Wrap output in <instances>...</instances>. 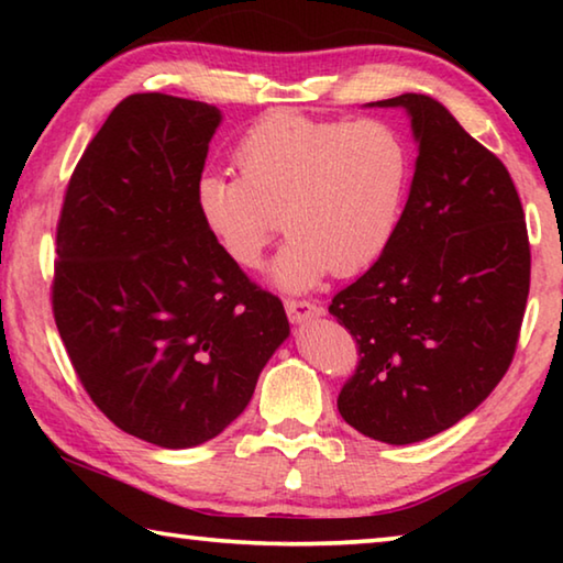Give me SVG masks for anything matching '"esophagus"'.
Instances as JSON below:
<instances>
[{"mask_svg": "<svg viewBox=\"0 0 563 563\" xmlns=\"http://www.w3.org/2000/svg\"><path fill=\"white\" fill-rule=\"evenodd\" d=\"M285 312L292 322H308L322 316V308L310 300H285Z\"/></svg>", "mask_w": 563, "mask_h": 563, "instance_id": "esophagus-1", "label": "esophagus"}]
</instances>
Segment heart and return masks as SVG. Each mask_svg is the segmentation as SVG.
<instances>
[{
  "instance_id": "heart-1",
  "label": "heart",
  "mask_w": 563,
  "mask_h": 563,
  "mask_svg": "<svg viewBox=\"0 0 563 563\" xmlns=\"http://www.w3.org/2000/svg\"><path fill=\"white\" fill-rule=\"evenodd\" d=\"M233 156L241 176L198 178V216L243 268L261 263L285 221L290 241L271 265L273 283L285 290H308L330 271L347 278L373 265L399 223L412 170L402 133L389 123L300 111L265 113Z\"/></svg>"
}]
</instances>
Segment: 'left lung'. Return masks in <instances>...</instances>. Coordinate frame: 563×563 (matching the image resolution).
Here are the masks:
<instances>
[{
	"mask_svg": "<svg viewBox=\"0 0 563 563\" xmlns=\"http://www.w3.org/2000/svg\"><path fill=\"white\" fill-rule=\"evenodd\" d=\"M369 107L405 109L419 156L383 255L330 302L360 355L338 409L365 437L412 444L450 430L507 375L531 251L507 166L440 101L402 93Z\"/></svg>",
	"mask_w": 563,
	"mask_h": 563,
	"instance_id": "obj_1",
	"label": "left lung"
}]
</instances>
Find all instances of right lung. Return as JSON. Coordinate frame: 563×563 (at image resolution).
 I'll return each instance as SVG.
<instances>
[{"label":"right lung","mask_w":563,"mask_h":563,"mask_svg":"<svg viewBox=\"0 0 563 563\" xmlns=\"http://www.w3.org/2000/svg\"><path fill=\"white\" fill-rule=\"evenodd\" d=\"M211 103L133 93L66 186L52 310L74 373L119 430L166 450L221 434L290 335L280 298L213 243L196 184Z\"/></svg>","instance_id":"1"}]
</instances>
